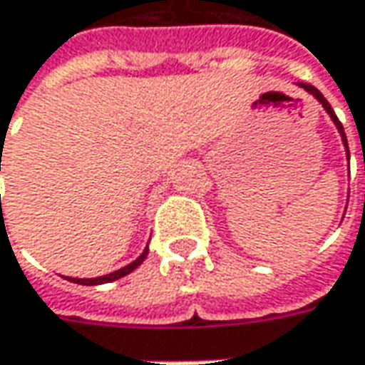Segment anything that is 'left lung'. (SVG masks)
Here are the masks:
<instances>
[{
    "instance_id": "left-lung-1",
    "label": "left lung",
    "mask_w": 365,
    "mask_h": 365,
    "mask_svg": "<svg viewBox=\"0 0 365 365\" xmlns=\"http://www.w3.org/2000/svg\"><path fill=\"white\" fill-rule=\"evenodd\" d=\"M299 85H301V87H302V89H304V91H309V93H311V95H313V97H315L317 101H319V103H321V106L325 107V111H327V113H329V115H331V120H333V123H335V125H337V130H339V133H341V140H344L345 152H347V154H349V150H347V138H345L344 125H341V121L337 120V115H335V111H333V107L329 106V101H327V99H325V97H323V95H321V91H319V89H315V87H313V85H309V83H299Z\"/></svg>"
}]
</instances>
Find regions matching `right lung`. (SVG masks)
Masks as SVG:
<instances>
[{"label": "right lung", "instance_id": "1", "mask_svg": "<svg viewBox=\"0 0 365 365\" xmlns=\"http://www.w3.org/2000/svg\"><path fill=\"white\" fill-rule=\"evenodd\" d=\"M0 170H1V156H0ZM148 256V247L142 252V256L138 259H133L132 264H128V266H123L120 270H115V272L106 274V276H99V278H66V280H71V282H77V284H85V287H95V284H106V282H113V280H118L121 276H125V274L133 272Z\"/></svg>", "mask_w": 365, "mask_h": 365}]
</instances>
